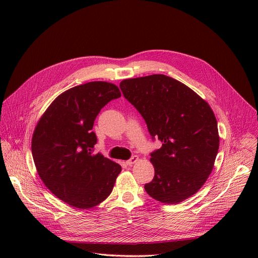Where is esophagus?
I'll list each match as a JSON object with an SVG mask.
<instances>
[{
    "label": "esophagus",
    "mask_w": 258,
    "mask_h": 258,
    "mask_svg": "<svg viewBox=\"0 0 258 258\" xmlns=\"http://www.w3.org/2000/svg\"><path fill=\"white\" fill-rule=\"evenodd\" d=\"M139 160V158L137 157V156H133L130 160H127L126 161V164L128 165V166H132L133 164H135V163H136V162Z\"/></svg>",
    "instance_id": "obj_1"
}]
</instances>
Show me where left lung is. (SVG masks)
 Masks as SVG:
<instances>
[{"mask_svg": "<svg viewBox=\"0 0 258 258\" xmlns=\"http://www.w3.org/2000/svg\"><path fill=\"white\" fill-rule=\"evenodd\" d=\"M123 96L162 143L151 154L155 177L145 191L164 204L197 194L211 173L219 152L218 121L210 105L177 79L163 74L124 79Z\"/></svg>", "mask_w": 258, "mask_h": 258, "instance_id": "1", "label": "left lung"}]
</instances>
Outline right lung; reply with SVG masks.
Returning a JSON list of instances; mask_svg holds the SVG:
<instances>
[{"instance_id":"obj_1","label":"right lung","mask_w":258,"mask_h":258,"mask_svg":"<svg viewBox=\"0 0 258 258\" xmlns=\"http://www.w3.org/2000/svg\"><path fill=\"white\" fill-rule=\"evenodd\" d=\"M121 96L106 81H91L64 91L53 100L34 128L31 151L39 178L68 205L89 209L111 195L121 166L93 154L92 132L101 108Z\"/></svg>"}]
</instances>
